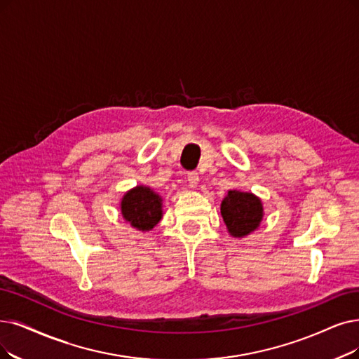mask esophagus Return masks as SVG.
I'll return each mask as SVG.
<instances>
[{
	"mask_svg": "<svg viewBox=\"0 0 359 359\" xmlns=\"http://www.w3.org/2000/svg\"><path fill=\"white\" fill-rule=\"evenodd\" d=\"M187 178H189V182H190V187H191V189H196L197 185H198V181H200L197 172H190Z\"/></svg>",
	"mask_w": 359,
	"mask_h": 359,
	"instance_id": "obj_1",
	"label": "esophagus"
}]
</instances>
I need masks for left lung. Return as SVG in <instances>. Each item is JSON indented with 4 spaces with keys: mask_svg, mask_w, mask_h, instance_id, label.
Returning <instances> with one entry per match:
<instances>
[{
    "mask_svg": "<svg viewBox=\"0 0 359 359\" xmlns=\"http://www.w3.org/2000/svg\"><path fill=\"white\" fill-rule=\"evenodd\" d=\"M221 215L228 234L243 238L259 228L264 219L262 200L250 191L228 190L222 198Z\"/></svg>",
    "mask_w": 359,
    "mask_h": 359,
    "instance_id": "left-lung-1",
    "label": "left lung"
}]
</instances>
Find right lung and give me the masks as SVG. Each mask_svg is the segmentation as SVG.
I'll return each mask as SVG.
<instances>
[{
  "label": "right lung",
  "mask_w": 359,
  "mask_h": 359,
  "mask_svg": "<svg viewBox=\"0 0 359 359\" xmlns=\"http://www.w3.org/2000/svg\"><path fill=\"white\" fill-rule=\"evenodd\" d=\"M121 213L125 222L138 231H150L163 218V197L149 185H137L121 198Z\"/></svg>",
  "instance_id": "right-lung-1"
}]
</instances>
